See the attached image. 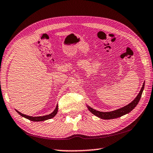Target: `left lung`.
Here are the masks:
<instances>
[{
    "mask_svg": "<svg viewBox=\"0 0 153 153\" xmlns=\"http://www.w3.org/2000/svg\"><path fill=\"white\" fill-rule=\"evenodd\" d=\"M144 88V83L143 84V85H142V87L140 90V91L139 92V94L135 98V99H134L133 101H131L129 104L124 106L123 107L118 108L117 110L109 111V112H101V111H98L97 110L94 109V108L90 107L88 105H87V107L93 115H96L97 117H99L100 119H103V120H111V119L120 117L121 116L129 113L130 111H132L134 108L136 107V105H138L140 99Z\"/></svg>",
    "mask_w": 153,
    "mask_h": 153,
    "instance_id": "obj_1",
    "label": "left lung"
}]
</instances>
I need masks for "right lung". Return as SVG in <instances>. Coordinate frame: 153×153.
<instances>
[{"instance_id": "add662e5", "label": "right lung", "mask_w": 153, "mask_h": 153, "mask_svg": "<svg viewBox=\"0 0 153 153\" xmlns=\"http://www.w3.org/2000/svg\"><path fill=\"white\" fill-rule=\"evenodd\" d=\"M15 111H16L21 116H22V117L26 118V119H27V120H29L30 121H45L47 120H50V119L53 118L54 117H55V116L56 115V113H57V112H58V105L56 106V108H55V110H54L53 112H52L51 114H49V115H44V116H39V117H32V116L26 115L22 113H20L19 111H18L16 109H15Z\"/></svg>"}]
</instances>
